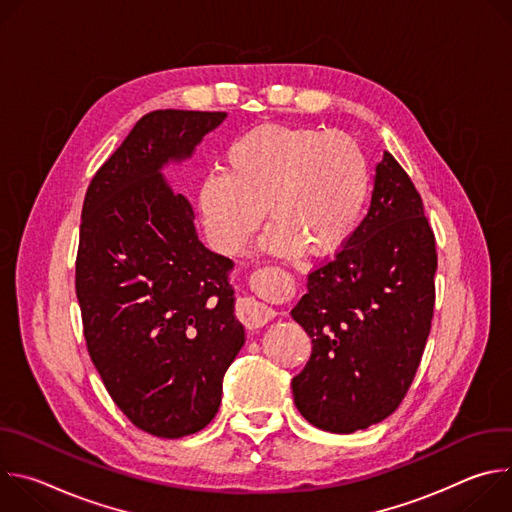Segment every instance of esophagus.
<instances>
[{
    "label": "esophagus",
    "instance_id": "34e87169",
    "mask_svg": "<svg viewBox=\"0 0 512 512\" xmlns=\"http://www.w3.org/2000/svg\"><path fill=\"white\" fill-rule=\"evenodd\" d=\"M273 281H275V273H271L269 269L259 271L257 277H255V283H257L259 287L273 285ZM241 316H243L245 324L259 328V326H265L267 322H271V320L277 316V312H275L273 308H269V306L257 302L255 298H245V300L241 302Z\"/></svg>",
    "mask_w": 512,
    "mask_h": 512
}]
</instances>
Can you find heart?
I'll return each instance as SVG.
<instances>
[{
  "label": "heart",
  "instance_id": "obj_1",
  "mask_svg": "<svg viewBox=\"0 0 512 512\" xmlns=\"http://www.w3.org/2000/svg\"><path fill=\"white\" fill-rule=\"evenodd\" d=\"M227 170L202 178L198 210L212 247L243 251L263 221L261 247L273 255L336 253L352 235L369 196V164L360 145L322 127L261 123L227 148Z\"/></svg>",
  "mask_w": 512,
  "mask_h": 512
}]
</instances>
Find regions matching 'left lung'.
Returning <instances> with one entry per match:
<instances>
[{"label":"left lung","mask_w":512,"mask_h":512,"mask_svg":"<svg viewBox=\"0 0 512 512\" xmlns=\"http://www.w3.org/2000/svg\"><path fill=\"white\" fill-rule=\"evenodd\" d=\"M437 253L423 202L385 152L371 208L344 247L308 275L291 310L312 354L291 391L300 413L332 433L367 429L407 395L431 330Z\"/></svg>","instance_id":"8db88e82"}]
</instances>
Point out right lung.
Here are the masks:
<instances>
[{
    "mask_svg": "<svg viewBox=\"0 0 512 512\" xmlns=\"http://www.w3.org/2000/svg\"><path fill=\"white\" fill-rule=\"evenodd\" d=\"M225 117L143 115L83 202L75 287L87 350L127 419L168 440L212 421L223 377L245 344L233 261L198 241L192 204L162 176Z\"/></svg>",
    "mask_w": 512,
    "mask_h": 512,
    "instance_id": "right-lung-1",
    "label": "right lung"
}]
</instances>
